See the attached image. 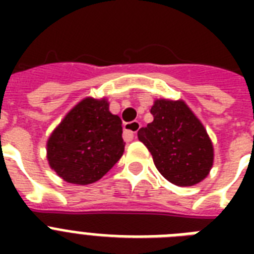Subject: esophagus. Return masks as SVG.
<instances>
[{
	"mask_svg": "<svg viewBox=\"0 0 254 254\" xmlns=\"http://www.w3.org/2000/svg\"><path fill=\"white\" fill-rule=\"evenodd\" d=\"M141 127V124L138 121H131V123H127L124 125V131L127 134V138H133L134 134L139 130Z\"/></svg>",
	"mask_w": 254,
	"mask_h": 254,
	"instance_id": "1",
	"label": "esophagus"
}]
</instances>
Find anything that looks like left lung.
I'll list each match as a JSON object with an SVG mask.
<instances>
[{"instance_id":"8db88e82","label":"left lung","mask_w":254,"mask_h":254,"mask_svg":"<svg viewBox=\"0 0 254 254\" xmlns=\"http://www.w3.org/2000/svg\"><path fill=\"white\" fill-rule=\"evenodd\" d=\"M150 112L153 123L137 135L155 167L173 185L200 183L212 169L215 155L204 125L183 100L157 99Z\"/></svg>"}]
</instances>
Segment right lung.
<instances>
[{"mask_svg": "<svg viewBox=\"0 0 254 254\" xmlns=\"http://www.w3.org/2000/svg\"><path fill=\"white\" fill-rule=\"evenodd\" d=\"M50 167L72 185L95 183L124 154L123 121L105 97H85L64 116L47 139Z\"/></svg>", "mask_w": 254, "mask_h": 254, "instance_id": "obj_1", "label": "right lung"}]
</instances>
